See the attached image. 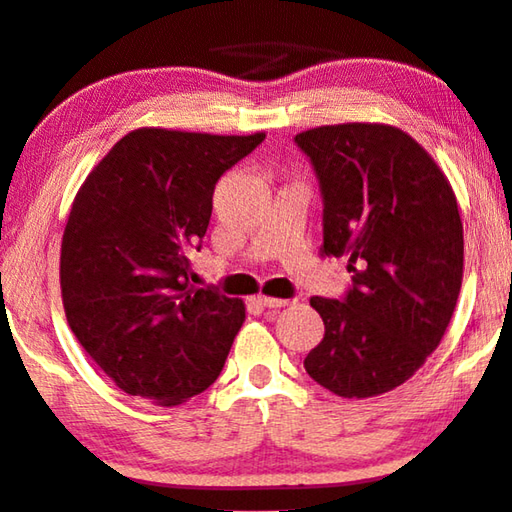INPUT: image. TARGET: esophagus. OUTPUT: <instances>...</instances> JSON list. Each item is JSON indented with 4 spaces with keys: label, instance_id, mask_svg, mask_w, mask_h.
<instances>
[{
    "label": "esophagus",
    "instance_id": "1",
    "mask_svg": "<svg viewBox=\"0 0 512 512\" xmlns=\"http://www.w3.org/2000/svg\"><path fill=\"white\" fill-rule=\"evenodd\" d=\"M257 300H259V305H264V307H285V305H289V300L273 298V296H257Z\"/></svg>",
    "mask_w": 512,
    "mask_h": 512
}]
</instances>
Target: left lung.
Returning <instances> with one entry per match:
<instances>
[{
  "instance_id": "left-lung-1",
  "label": "left lung",
  "mask_w": 512,
  "mask_h": 512,
  "mask_svg": "<svg viewBox=\"0 0 512 512\" xmlns=\"http://www.w3.org/2000/svg\"><path fill=\"white\" fill-rule=\"evenodd\" d=\"M323 193L321 255L346 257L344 300L314 296L326 323L305 371L344 399L392 392L440 346L456 310L465 241L444 170L385 123L296 134Z\"/></svg>"
}]
</instances>
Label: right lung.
<instances>
[{"label":"right lung","instance_id":"obj_1","mask_svg":"<svg viewBox=\"0 0 512 512\" xmlns=\"http://www.w3.org/2000/svg\"><path fill=\"white\" fill-rule=\"evenodd\" d=\"M264 132L139 127L97 161L61 239L70 330L123 389L173 408L214 383L246 321L241 298L189 285L214 186Z\"/></svg>","mask_w":512,"mask_h":512}]
</instances>
